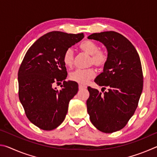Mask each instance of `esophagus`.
I'll list each match as a JSON object with an SVG mask.
<instances>
[{
  "mask_svg": "<svg viewBox=\"0 0 157 157\" xmlns=\"http://www.w3.org/2000/svg\"><path fill=\"white\" fill-rule=\"evenodd\" d=\"M86 86H84V85H82V84H79V89L81 90V89H86Z\"/></svg>",
  "mask_w": 157,
  "mask_h": 157,
  "instance_id": "1",
  "label": "esophagus"
}]
</instances>
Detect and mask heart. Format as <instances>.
Instances as JSON below:
<instances>
[{
    "label": "heart",
    "mask_w": 157,
    "mask_h": 157,
    "mask_svg": "<svg viewBox=\"0 0 157 157\" xmlns=\"http://www.w3.org/2000/svg\"><path fill=\"white\" fill-rule=\"evenodd\" d=\"M79 49L82 52L91 55L89 59V64L102 68L108 60L107 52L105 50L100 49L98 44L91 40H85L79 44ZM63 62L66 67L71 68L74 62V52L71 48H68L63 53ZM95 75L94 69L90 68L88 69H78L71 73L70 79L73 82L79 84H85L90 79H93Z\"/></svg>",
    "instance_id": "obj_1"
}]
</instances>
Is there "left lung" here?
Returning a JSON list of instances; mask_svg holds the SVG:
<instances>
[{"label":"left lung","mask_w":157,"mask_h":157,"mask_svg":"<svg viewBox=\"0 0 157 157\" xmlns=\"http://www.w3.org/2000/svg\"><path fill=\"white\" fill-rule=\"evenodd\" d=\"M105 45L108 60L95 82L102 92L88 87L87 111L92 124L105 133L123 129L136 111L143 86L141 63L136 48L126 37L114 31L88 36ZM106 88L107 92H105Z\"/></svg>","instance_id":"1"}]
</instances>
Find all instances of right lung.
I'll use <instances>...</instances> for the list:
<instances>
[{
	"mask_svg": "<svg viewBox=\"0 0 157 157\" xmlns=\"http://www.w3.org/2000/svg\"><path fill=\"white\" fill-rule=\"evenodd\" d=\"M83 38V33L50 32L37 39L23 58L18 72V98L28 120L39 128L52 130L64 121L78 84L65 81L63 53ZM61 81L62 90L53 88Z\"/></svg>",
	"mask_w": 157,
	"mask_h": 157,
	"instance_id": "right-lung-1",
	"label": "right lung"
}]
</instances>
